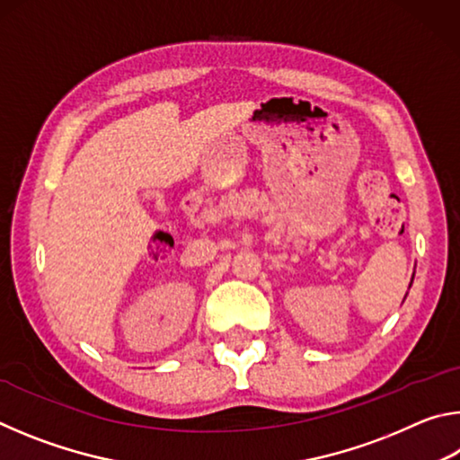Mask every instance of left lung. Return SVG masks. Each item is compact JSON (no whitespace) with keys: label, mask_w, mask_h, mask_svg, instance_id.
Instances as JSON below:
<instances>
[{"label":"left lung","mask_w":460,"mask_h":460,"mask_svg":"<svg viewBox=\"0 0 460 460\" xmlns=\"http://www.w3.org/2000/svg\"><path fill=\"white\" fill-rule=\"evenodd\" d=\"M411 279H414V278H411Z\"/></svg>","instance_id":"obj_1"}]
</instances>
